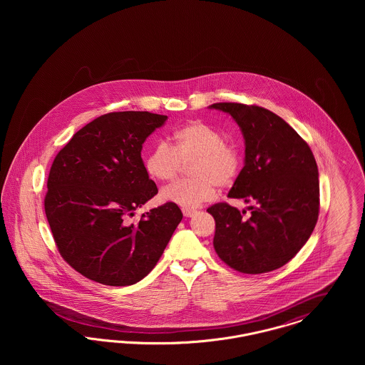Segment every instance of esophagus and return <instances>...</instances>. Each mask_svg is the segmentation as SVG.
<instances>
[{
  "mask_svg": "<svg viewBox=\"0 0 365 365\" xmlns=\"http://www.w3.org/2000/svg\"><path fill=\"white\" fill-rule=\"evenodd\" d=\"M182 212H183V215H185L186 217H191V216H194V215H195V212H197V210H194V209H183Z\"/></svg>",
  "mask_w": 365,
  "mask_h": 365,
  "instance_id": "obj_1",
  "label": "esophagus"
}]
</instances>
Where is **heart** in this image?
<instances>
[{
	"mask_svg": "<svg viewBox=\"0 0 365 365\" xmlns=\"http://www.w3.org/2000/svg\"><path fill=\"white\" fill-rule=\"evenodd\" d=\"M174 146L157 143L145 157V170L150 178L168 182L180 171L182 163H190L192 178L164 187L161 200L185 209L200 207L216 195L217 185L230 186L240 173L238 150L225 143V137L207 123L191 122L174 133Z\"/></svg>",
	"mask_w": 365,
	"mask_h": 365,
	"instance_id": "heart-1",
	"label": "heart"
}]
</instances>
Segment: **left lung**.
<instances>
[{
	"label": "left lung",
	"mask_w": 365,
	"mask_h": 365,
	"mask_svg": "<svg viewBox=\"0 0 365 365\" xmlns=\"http://www.w3.org/2000/svg\"><path fill=\"white\" fill-rule=\"evenodd\" d=\"M228 113L245 140L243 168L230 198L256 202L250 217L226 202L207 209L216 222L217 256L243 274H264L292 260L319 217V171L308 143L274 112L256 105H209Z\"/></svg>",
	"instance_id": "8db88e82"
}]
</instances>
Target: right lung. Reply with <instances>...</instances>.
<instances>
[{
    "label": "right lung",
    "instance_id": "add662e5",
    "mask_svg": "<svg viewBox=\"0 0 365 365\" xmlns=\"http://www.w3.org/2000/svg\"><path fill=\"white\" fill-rule=\"evenodd\" d=\"M167 119L106 113L73 134L54 158L45 213L60 255L83 277L108 286L137 283L155 268L180 223V209L170 202L130 222L158 191L140 152Z\"/></svg>",
    "mask_w": 365,
    "mask_h": 365
}]
</instances>
